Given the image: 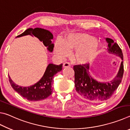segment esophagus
Segmentation results:
<instances>
[{
  "label": "esophagus",
  "instance_id": "34e87169",
  "mask_svg": "<svg viewBox=\"0 0 130 130\" xmlns=\"http://www.w3.org/2000/svg\"><path fill=\"white\" fill-rule=\"evenodd\" d=\"M70 67V64L68 62H65L63 63V68H68V67Z\"/></svg>",
  "mask_w": 130,
  "mask_h": 130
}]
</instances>
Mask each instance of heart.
Masks as SVG:
<instances>
[{
	"label": "heart",
	"instance_id": "b5f03b06",
	"mask_svg": "<svg viewBox=\"0 0 130 130\" xmlns=\"http://www.w3.org/2000/svg\"><path fill=\"white\" fill-rule=\"evenodd\" d=\"M102 45L97 39L85 34H70L63 41H57L54 52L61 58H64L70 52L76 50L74 60L80 64H88L93 62L102 53Z\"/></svg>",
	"mask_w": 130,
	"mask_h": 130
}]
</instances>
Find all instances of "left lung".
<instances>
[{
    "mask_svg": "<svg viewBox=\"0 0 130 130\" xmlns=\"http://www.w3.org/2000/svg\"><path fill=\"white\" fill-rule=\"evenodd\" d=\"M109 53L114 54L123 59V53L117 43L107 38ZM89 65H76L73 67L76 91L80 98L92 103H101L111 98L122 81L124 66L122 61L117 76L111 82L100 83L94 80L89 74Z\"/></svg>",
    "mask_w": 130,
    "mask_h": 130,
    "instance_id": "1",
    "label": "left lung"
}]
</instances>
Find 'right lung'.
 <instances>
[{
  "label": "right lung",
  "mask_w": 130,
  "mask_h": 130,
  "mask_svg": "<svg viewBox=\"0 0 130 130\" xmlns=\"http://www.w3.org/2000/svg\"><path fill=\"white\" fill-rule=\"evenodd\" d=\"M26 35L34 36L42 41L45 46L47 47V49L50 52H53L54 44L52 43L53 39V34L49 31L41 28H29L23 33L18 36L20 37ZM62 63L57 65L50 63L47 66L42 77L38 83L30 87H23L17 85L12 81L8 76L11 85L15 91L20 95L29 101L42 100L48 98L52 93V81L53 76L62 69Z\"/></svg>",
  "instance_id": "add662e5"
}]
</instances>
